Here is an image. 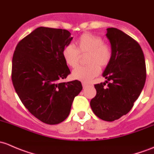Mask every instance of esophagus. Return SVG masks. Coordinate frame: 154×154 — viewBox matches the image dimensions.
Returning a JSON list of instances; mask_svg holds the SVG:
<instances>
[{"mask_svg": "<svg viewBox=\"0 0 154 154\" xmlns=\"http://www.w3.org/2000/svg\"><path fill=\"white\" fill-rule=\"evenodd\" d=\"M82 86H83V88H85L86 87L88 86V85L87 83H85V82H82Z\"/></svg>", "mask_w": 154, "mask_h": 154, "instance_id": "34e87169", "label": "esophagus"}]
</instances>
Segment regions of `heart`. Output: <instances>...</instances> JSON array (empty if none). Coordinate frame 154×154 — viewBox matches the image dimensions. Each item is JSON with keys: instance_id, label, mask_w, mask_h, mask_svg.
Instances as JSON below:
<instances>
[{"instance_id": "b5f03b06", "label": "heart", "mask_w": 154, "mask_h": 154, "mask_svg": "<svg viewBox=\"0 0 154 154\" xmlns=\"http://www.w3.org/2000/svg\"><path fill=\"white\" fill-rule=\"evenodd\" d=\"M86 66L73 70L72 78L83 82H89L97 76L101 68L110 64L112 58V47L104 43L102 38L92 33H84L75 42V49L67 45L62 51V56L66 65L75 68L79 65L80 55H85Z\"/></svg>"}]
</instances>
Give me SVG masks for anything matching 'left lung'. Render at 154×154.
Listing matches in <instances>:
<instances>
[{
	"label": "left lung",
	"mask_w": 154,
	"mask_h": 154,
	"mask_svg": "<svg viewBox=\"0 0 154 154\" xmlns=\"http://www.w3.org/2000/svg\"><path fill=\"white\" fill-rule=\"evenodd\" d=\"M107 30L112 50L111 61L103 73L108 85H94L96 95L90 107L99 119L112 122L132 109L145 85L146 65L139 43L116 28Z\"/></svg>",
	"instance_id": "8db88e82"
}]
</instances>
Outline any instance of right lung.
I'll return each instance as SVG.
<instances>
[{"instance_id":"obj_1","label":"right lung","mask_w":154,"mask_h":154,"mask_svg":"<svg viewBox=\"0 0 154 154\" xmlns=\"http://www.w3.org/2000/svg\"><path fill=\"white\" fill-rule=\"evenodd\" d=\"M70 35L66 29L41 26L18 42L12 57L14 88L29 112L46 124L64 121L82 90L78 80L61 82L70 73L62 56Z\"/></svg>"}]
</instances>
